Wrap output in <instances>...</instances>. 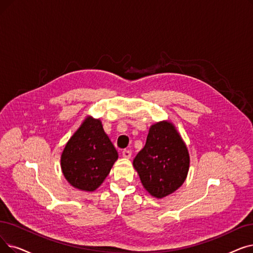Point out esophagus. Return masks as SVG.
<instances>
[{"label":"esophagus","mask_w":253,"mask_h":253,"mask_svg":"<svg viewBox=\"0 0 253 253\" xmlns=\"http://www.w3.org/2000/svg\"><path fill=\"white\" fill-rule=\"evenodd\" d=\"M131 155H132V153H131V151H130V150H123V152H122V156H123L124 158H130V157H131Z\"/></svg>","instance_id":"34e87169"}]
</instances>
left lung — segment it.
<instances>
[{
  "mask_svg": "<svg viewBox=\"0 0 253 253\" xmlns=\"http://www.w3.org/2000/svg\"><path fill=\"white\" fill-rule=\"evenodd\" d=\"M133 167L146 190L158 199L172 193L184 183L189 169V154L171 123L151 126Z\"/></svg>",
  "mask_w": 253,
  "mask_h": 253,
  "instance_id": "8db88e82",
  "label": "left lung"
}]
</instances>
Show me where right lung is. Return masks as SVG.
<instances>
[{
  "label": "right lung",
  "instance_id": "obj_1",
  "mask_svg": "<svg viewBox=\"0 0 253 253\" xmlns=\"http://www.w3.org/2000/svg\"><path fill=\"white\" fill-rule=\"evenodd\" d=\"M118 152L105 134L100 120L86 118L66 145L61 167L73 187L94 191L107 177Z\"/></svg>",
  "mask_w": 253,
  "mask_h": 253
}]
</instances>
